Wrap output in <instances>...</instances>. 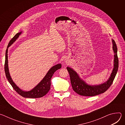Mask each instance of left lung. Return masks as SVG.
I'll list each match as a JSON object with an SVG mask.
<instances>
[{
  "instance_id": "1",
  "label": "left lung",
  "mask_w": 125,
  "mask_h": 125,
  "mask_svg": "<svg viewBox=\"0 0 125 125\" xmlns=\"http://www.w3.org/2000/svg\"><path fill=\"white\" fill-rule=\"evenodd\" d=\"M112 48L114 53V64L113 68L110 77L108 80L103 83L92 85L86 83L85 81L82 79L79 75L72 68L67 67V69L70 75L71 83L72 84L73 90L78 94L85 96H93L106 92L112 84L115 77L117 73L119 61L117 56V47L116 43L113 39Z\"/></svg>"
}]
</instances>
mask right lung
Masks as SVG:
<instances>
[{"label":"right lung","instance_id":"right-lung-1","mask_svg":"<svg viewBox=\"0 0 125 125\" xmlns=\"http://www.w3.org/2000/svg\"><path fill=\"white\" fill-rule=\"evenodd\" d=\"M22 31L17 33L13 39L10 41L7 49L6 50L5 53V61L4 65V69L5 73L7 79L8 80L9 83L12 85L14 90L22 96L25 98H40L45 94L49 92L50 89L51 85V79L56 70L60 69L61 68V64H58L54 66H52L48 71L42 80L36 85L34 86L32 89L29 91H25L22 90L20 87L18 86L16 83L13 82L8 67V48L18 39Z\"/></svg>","mask_w":125,"mask_h":125}]
</instances>
